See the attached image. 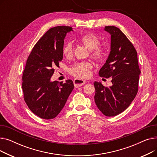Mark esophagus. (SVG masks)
I'll return each mask as SVG.
<instances>
[{"label": "esophagus", "mask_w": 157, "mask_h": 157, "mask_svg": "<svg viewBox=\"0 0 157 157\" xmlns=\"http://www.w3.org/2000/svg\"><path fill=\"white\" fill-rule=\"evenodd\" d=\"M85 83V80L79 79H74V86H75L76 88H78V87L83 86Z\"/></svg>", "instance_id": "34e87169"}]
</instances>
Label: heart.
I'll return each instance as SVG.
<instances>
[{
  "label": "heart",
  "instance_id": "obj_1",
  "mask_svg": "<svg viewBox=\"0 0 157 157\" xmlns=\"http://www.w3.org/2000/svg\"><path fill=\"white\" fill-rule=\"evenodd\" d=\"M79 42L90 50V56L97 62L103 61L106 56V50L102 47H98L101 40L92 33H86L78 39ZM63 55L67 58H71L73 53V46L71 42L66 43L63 46ZM93 65L90 62L74 63L69 69L72 76L79 79H84L90 75V70Z\"/></svg>",
  "mask_w": 157,
  "mask_h": 157
}]
</instances>
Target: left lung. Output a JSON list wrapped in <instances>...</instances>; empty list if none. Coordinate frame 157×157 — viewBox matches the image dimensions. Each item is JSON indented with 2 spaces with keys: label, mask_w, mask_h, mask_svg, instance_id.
I'll list each match as a JSON object with an SVG mask.
<instances>
[{
  "label": "left lung",
  "mask_w": 157,
  "mask_h": 157,
  "mask_svg": "<svg viewBox=\"0 0 157 157\" xmlns=\"http://www.w3.org/2000/svg\"><path fill=\"white\" fill-rule=\"evenodd\" d=\"M104 30L111 34V52L100 69L101 77L111 78L112 86L95 81V102L106 117H114L125 111L138 92L139 69L137 53L127 36L114 26Z\"/></svg>",
  "instance_id": "left-lung-1"
}]
</instances>
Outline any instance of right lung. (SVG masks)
I'll list each match as a JSON object with an SVG mask.
<instances>
[{
  "label": "right lung",
  "instance_id": "obj_1",
  "mask_svg": "<svg viewBox=\"0 0 157 157\" xmlns=\"http://www.w3.org/2000/svg\"><path fill=\"white\" fill-rule=\"evenodd\" d=\"M72 28L58 26L49 29L33 48L22 76L23 98L30 110L44 120L55 118L74 89L71 79L52 82L54 67L62 60L64 38Z\"/></svg>",
  "mask_w": 157,
  "mask_h": 157
}]
</instances>
